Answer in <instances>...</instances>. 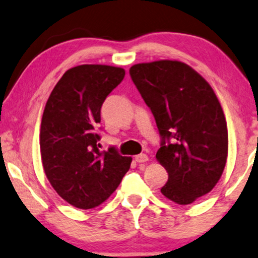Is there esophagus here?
Instances as JSON below:
<instances>
[{"mask_svg": "<svg viewBox=\"0 0 258 258\" xmlns=\"http://www.w3.org/2000/svg\"><path fill=\"white\" fill-rule=\"evenodd\" d=\"M147 160H148L147 154L141 153V154L136 155V157H135V161H138V163H146V161H147Z\"/></svg>", "mask_w": 258, "mask_h": 258, "instance_id": "34e87169", "label": "esophagus"}]
</instances>
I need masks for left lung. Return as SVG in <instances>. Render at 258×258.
Masks as SVG:
<instances>
[{
	"mask_svg": "<svg viewBox=\"0 0 258 258\" xmlns=\"http://www.w3.org/2000/svg\"><path fill=\"white\" fill-rule=\"evenodd\" d=\"M129 73L161 138L155 158L168 173L161 194L190 205L212 191L226 165L228 134L221 105L208 82L183 62L140 63Z\"/></svg>",
	"mask_w": 258,
	"mask_h": 258,
	"instance_id": "8db88e82",
	"label": "left lung"
}]
</instances>
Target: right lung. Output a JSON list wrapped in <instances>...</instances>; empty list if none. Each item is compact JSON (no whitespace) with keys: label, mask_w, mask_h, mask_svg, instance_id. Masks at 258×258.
Returning a JSON list of instances; mask_svg holds the SVG:
<instances>
[{"label":"right lung","mask_w":258,"mask_h":258,"mask_svg":"<svg viewBox=\"0 0 258 258\" xmlns=\"http://www.w3.org/2000/svg\"><path fill=\"white\" fill-rule=\"evenodd\" d=\"M125 75L122 68L82 64L67 71L44 109L40 154L45 174L69 205L91 209L110 197L132 158L114 147L100 152L101 105Z\"/></svg>","instance_id":"obj_1"}]
</instances>
